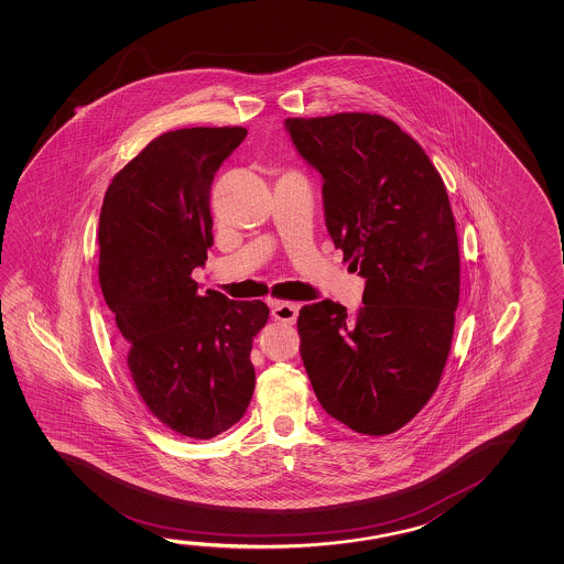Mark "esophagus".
Masks as SVG:
<instances>
[{"label":"esophagus","mask_w":564,"mask_h":564,"mask_svg":"<svg viewBox=\"0 0 564 564\" xmlns=\"http://www.w3.org/2000/svg\"><path fill=\"white\" fill-rule=\"evenodd\" d=\"M271 314L279 323L295 324L296 316H299V305L286 303V301H275Z\"/></svg>","instance_id":"34e87169"}]
</instances>
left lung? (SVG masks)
Returning a JSON list of instances; mask_svg holds the SVG:
<instances>
[{
	"label": "left lung",
	"instance_id": "8db88e82",
	"mask_svg": "<svg viewBox=\"0 0 564 564\" xmlns=\"http://www.w3.org/2000/svg\"><path fill=\"white\" fill-rule=\"evenodd\" d=\"M323 175L324 218L350 271L366 279L350 314L305 305L301 358L324 411L351 431L405 426L441 383L460 299V251L443 176L415 139L379 113L286 118Z\"/></svg>",
	"mask_w": 564,
	"mask_h": 564
}]
</instances>
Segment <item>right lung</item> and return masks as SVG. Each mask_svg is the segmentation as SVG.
<instances>
[{
  "instance_id": "add662e5",
  "label": "right lung",
  "mask_w": 564,
  "mask_h": 564,
  "mask_svg": "<svg viewBox=\"0 0 564 564\" xmlns=\"http://www.w3.org/2000/svg\"><path fill=\"white\" fill-rule=\"evenodd\" d=\"M246 128L166 131L116 173L98 226V279L128 346L139 398L166 429L206 441L250 405L261 301L198 295L193 269L213 246L210 186Z\"/></svg>"
}]
</instances>
